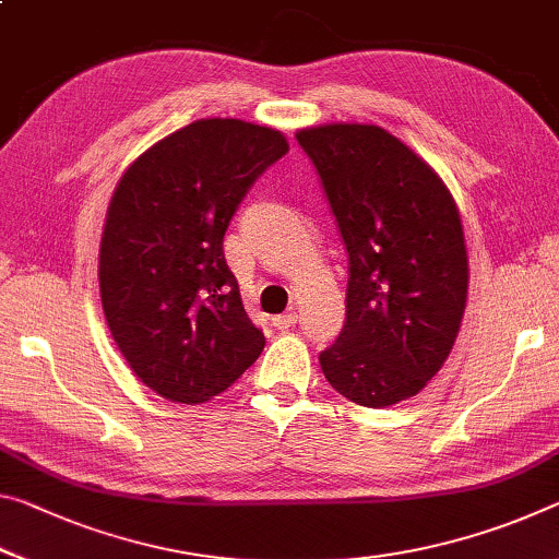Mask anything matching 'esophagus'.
I'll use <instances>...</instances> for the list:
<instances>
[{
	"instance_id": "esophagus-1",
	"label": "esophagus",
	"mask_w": 559,
	"mask_h": 559,
	"mask_svg": "<svg viewBox=\"0 0 559 559\" xmlns=\"http://www.w3.org/2000/svg\"><path fill=\"white\" fill-rule=\"evenodd\" d=\"M296 321H298V313L290 311V313H281V316L273 318V325L281 328V331H283V328H290Z\"/></svg>"
}]
</instances>
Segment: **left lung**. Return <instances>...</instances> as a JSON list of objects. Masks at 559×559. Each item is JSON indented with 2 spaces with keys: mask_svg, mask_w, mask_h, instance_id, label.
Masks as SVG:
<instances>
[{
  "mask_svg": "<svg viewBox=\"0 0 559 559\" xmlns=\"http://www.w3.org/2000/svg\"><path fill=\"white\" fill-rule=\"evenodd\" d=\"M348 251L345 325L321 353L348 401L418 395L448 360L467 300V251L453 193L430 164L373 123L300 129Z\"/></svg>",
  "mask_w": 559,
  "mask_h": 559,
  "instance_id": "8db88e82",
  "label": "left lung"
}]
</instances>
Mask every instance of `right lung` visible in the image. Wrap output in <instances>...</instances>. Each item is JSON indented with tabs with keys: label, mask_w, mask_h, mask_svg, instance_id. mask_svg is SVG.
Masks as SVG:
<instances>
[{
	"label": "right lung",
	"mask_w": 559,
	"mask_h": 559,
	"mask_svg": "<svg viewBox=\"0 0 559 559\" xmlns=\"http://www.w3.org/2000/svg\"><path fill=\"white\" fill-rule=\"evenodd\" d=\"M288 152L276 129L199 119L156 141L114 189L99 248L106 325L134 376L171 403L224 393L261 356L224 236L259 176Z\"/></svg>",
	"instance_id": "obj_1"
}]
</instances>
